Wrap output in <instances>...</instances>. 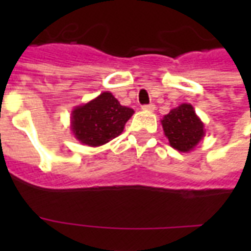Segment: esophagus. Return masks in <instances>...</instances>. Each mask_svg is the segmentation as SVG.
<instances>
[{
	"label": "esophagus",
	"instance_id": "1",
	"mask_svg": "<svg viewBox=\"0 0 251 251\" xmlns=\"http://www.w3.org/2000/svg\"><path fill=\"white\" fill-rule=\"evenodd\" d=\"M142 109L146 110V112H153V110H155V105H153V104H149V105H143V106H142Z\"/></svg>",
	"mask_w": 251,
	"mask_h": 251
}]
</instances>
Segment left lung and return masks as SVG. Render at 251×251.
Returning a JSON list of instances; mask_svg holds the SVG:
<instances>
[{"mask_svg": "<svg viewBox=\"0 0 251 251\" xmlns=\"http://www.w3.org/2000/svg\"><path fill=\"white\" fill-rule=\"evenodd\" d=\"M161 126L169 145L179 152H190L202 141L206 130L191 104L183 102L165 114Z\"/></svg>", "mask_w": 251, "mask_h": 251, "instance_id": "left-lung-1", "label": "left lung"}]
</instances>
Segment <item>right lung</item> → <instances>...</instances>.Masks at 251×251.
Instances as JSON below:
<instances>
[{"instance_id":"right-lung-1","label":"right lung","mask_w":251,"mask_h":251,"mask_svg":"<svg viewBox=\"0 0 251 251\" xmlns=\"http://www.w3.org/2000/svg\"><path fill=\"white\" fill-rule=\"evenodd\" d=\"M133 114L134 109L121 105L113 95L105 91L72 110L70 129L79 143L99 147L118 137Z\"/></svg>"}]
</instances>
